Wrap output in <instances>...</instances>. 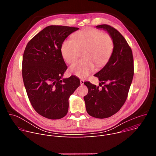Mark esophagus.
<instances>
[{
    "label": "esophagus",
    "mask_w": 156,
    "mask_h": 156,
    "mask_svg": "<svg viewBox=\"0 0 156 156\" xmlns=\"http://www.w3.org/2000/svg\"><path fill=\"white\" fill-rule=\"evenodd\" d=\"M84 81L83 79H81V80H80V84H81V85L84 84Z\"/></svg>",
    "instance_id": "esophagus-1"
}]
</instances>
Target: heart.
<instances>
[{"label":"heart","instance_id":"heart-1","mask_svg":"<svg viewBox=\"0 0 156 156\" xmlns=\"http://www.w3.org/2000/svg\"><path fill=\"white\" fill-rule=\"evenodd\" d=\"M114 48V40L110 34L88 28L75 33L72 40H65L61 46V54L66 62L72 63L83 50L84 58L73 63L70 72L80 78H85L94 70V62L98 66H102L107 62Z\"/></svg>","mask_w":156,"mask_h":156}]
</instances>
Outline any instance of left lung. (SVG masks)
Instances as JSON below:
<instances>
[{"mask_svg": "<svg viewBox=\"0 0 156 156\" xmlns=\"http://www.w3.org/2000/svg\"><path fill=\"white\" fill-rule=\"evenodd\" d=\"M96 28L105 30L111 36L114 48L108 62L94 75L101 82V87L90 81L84 82L88 93L84 99L89 115L105 119L116 114L125 104L134 75V64L131 49L119 31L108 25Z\"/></svg>", "mask_w": 156, "mask_h": 156, "instance_id": "left-lung-1", "label": "left lung"}]
</instances>
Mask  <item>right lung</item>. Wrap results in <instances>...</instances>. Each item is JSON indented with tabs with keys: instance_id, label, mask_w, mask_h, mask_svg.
<instances>
[{
	"instance_id": "add662e5",
	"label": "right lung",
	"mask_w": 156,
	"mask_h": 156,
	"mask_svg": "<svg viewBox=\"0 0 156 156\" xmlns=\"http://www.w3.org/2000/svg\"><path fill=\"white\" fill-rule=\"evenodd\" d=\"M78 28L47 27L27 44L22 62V76L29 100L41 116L56 120L65 117L69 99L80 86L72 75L62 78L67 69L61 54L65 39Z\"/></svg>"
}]
</instances>
